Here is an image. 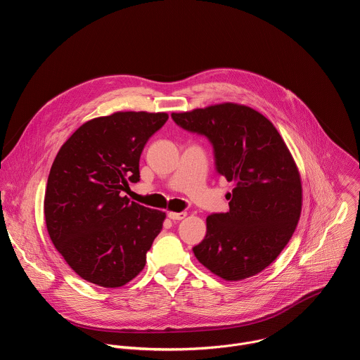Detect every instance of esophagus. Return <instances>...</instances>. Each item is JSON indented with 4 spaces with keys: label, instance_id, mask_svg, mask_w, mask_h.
Returning <instances> with one entry per match:
<instances>
[{
    "label": "esophagus",
    "instance_id": "1",
    "mask_svg": "<svg viewBox=\"0 0 360 360\" xmlns=\"http://www.w3.org/2000/svg\"><path fill=\"white\" fill-rule=\"evenodd\" d=\"M186 212H168V218L172 221H181L184 218H186Z\"/></svg>",
    "mask_w": 360,
    "mask_h": 360
}]
</instances>
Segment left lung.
I'll return each mask as SVG.
<instances>
[{
  "label": "left lung",
  "instance_id": "left-lung-1",
  "mask_svg": "<svg viewBox=\"0 0 360 360\" xmlns=\"http://www.w3.org/2000/svg\"><path fill=\"white\" fill-rule=\"evenodd\" d=\"M172 120L211 141L217 171L235 184L229 211L207 218L196 259L225 281L262 272L288 245L302 211L300 174L283 138L261 112L233 102L172 112Z\"/></svg>",
  "mask_w": 360,
  "mask_h": 360
}]
</instances>
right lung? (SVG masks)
<instances>
[{"label":"right lung","mask_w":360,"mask_h":360,"mask_svg":"<svg viewBox=\"0 0 360 360\" xmlns=\"http://www.w3.org/2000/svg\"><path fill=\"white\" fill-rule=\"evenodd\" d=\"M167 120V112L145 111L98 117L60 148L45 189V224L84 281L120 288L143 269L167 215L131 202L124 192L139 181L141 152Z\"/></svg>","instance_id":"right-lung-1"}]
</instances>
